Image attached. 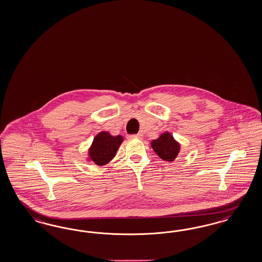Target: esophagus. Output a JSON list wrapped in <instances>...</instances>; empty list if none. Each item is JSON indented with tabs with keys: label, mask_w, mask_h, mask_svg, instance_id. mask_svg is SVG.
Returning a JSON list of instances; mask_svg holds the SVG:
<instances>
[{
	"label": "esophagus",
	"mask_w": 262,
	"mask_h": 262,
	"mask_svg": "<svg viewBox=\"0 0 262 262\" xmlns=\"http://www.w3.org/2000/svg\"><path fill=\"white\" fill-rule=\"evenodd\" d=\"M127 137H128V138H138V139H141V138H142V134L139 133V134H137V135H128Z\"/></svg>",
	"instance_id": "1"
}]
</instances>
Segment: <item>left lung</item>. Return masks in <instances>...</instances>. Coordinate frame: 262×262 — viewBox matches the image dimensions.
Wrapping results in <instances>:
<instances>
[{"label":"left lung","instance_id":"1","mask_svg":"<svg viewBox=\"0 0 262 262\" xmlns=\"http://www.w3.org/2000/svg\"><path fill=\"white\" fill-rule=\"evenodd\" d=\"M151 148L160 159L167 161H173L180 152V144L173 138V136L165 133L151 142Z\"/></svg>","mask_w":262,"mask_h":262}]
</instances>
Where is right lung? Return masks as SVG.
I'll use <instances>...</instances> for the list:
<instances>
[{
	"label": "right lung",
	"mask_w": 262,
	"mask_h": 262,
	"mask_svg": "<svg viewBox=\"0 0 262 262\" xmlns=\"http://www.w3.org/2000/svg\"><path fill=\"white\" fill-rule=\"evenodd\" d=\"M122 142L123 137L121 135L112 136L106 132H102L94 138L89 156L97 165H103L115 157Z\"/></svg>",
	"instance_id": "right-lung-1"
}]
</instances>
